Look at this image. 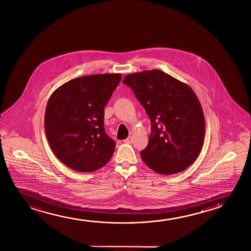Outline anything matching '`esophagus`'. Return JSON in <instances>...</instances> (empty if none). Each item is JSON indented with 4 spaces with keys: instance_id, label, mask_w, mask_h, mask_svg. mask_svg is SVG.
Wrapping results in <instances>:
<instances>
[{
    "instance_id": "obj_1",
    "label": "esophagus",
    "mask_w": 251,
    "mask_h": 251,
    "mask_svg": "<svg viewBox=\"0 0 251 251\" xmlns=\"http://www.w3.org/2000/svg\"><path fill=\"white\" fill-rule=\"evenodd\" d=\"M124 143H126V144H131L132 142H133V140H132V137L129 136V137H127L126 140H124Z\"/></svg>"
}]
</instances>
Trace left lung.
Masks as SVG:
<instances>
[{
    "label": "left lung",
    "instance_id": "8db88e82",
    "mask_svg": "<svg viewBox=\"0 0 251 251\" xmlns=\"http://www.w3.org/2000/svg\"><path fill=\"white\" fill-rule=\"evenodd\" d=\"M123 82L148 113L151 133L141 151L145 164L162 175L184 171L196 161L205 137V117L190 86L158 69L129 74Z\"/></svg>",
    "mask_w": 251,
    "mask_h": 251
}]
</instances>
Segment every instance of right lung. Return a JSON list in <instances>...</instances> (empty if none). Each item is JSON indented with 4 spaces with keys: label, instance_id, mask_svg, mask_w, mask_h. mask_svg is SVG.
I'll return each instance as SVG.
<instances>
[{
    "label": "right lung",
    "instance_id": "1",
    "mask_svg": "<svg viewBox=\"0 0 251 251\" xmlns=\"http://www.w3.org/2000/svg\"><path fill=\"white\" fill-rule=\"evenodd\" d=\"M121 79V74L79 77L50 97L45 134L53 153L66 166L92 172L110 161L116 143L104 131V107Z\"/></svg>",
    "mask_w": 251,
    "mask_h": 251
}]
</instances>
